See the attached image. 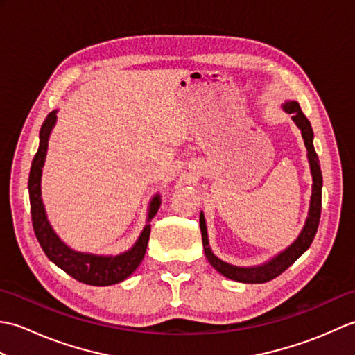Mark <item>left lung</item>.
<instances>
[{
    "label": "left lung",
    "instance_id": "obj_1",
    "mask_svg": "<svg viewBox=\"0 0 355 355\" xmlns=\"http://www.w3.org/2000/svg\"><path fill=\"white\" fill-rule=\"evenodd\" d=\"M282 110L286 114H291V120L300 130L302 134V139L306 148V157L308 163H310V171L313 177V189H311V200H310V209H308V216L305 220V224L302 230L297 235V238L293 241V243L285 247L282 252L275 254L273 258L268 259L267 262L259 263V266H252V267H239L233 266V263L225 262L218 258V256L212 252V248L209 245V236H207V225L205 220V214H200V229H201V236H202V247H205L206 258L210 262L218 273L223 276L232 279V281L243 282V284H263L268 282L271 279L277 277L281 273L288 268L291 263L296 262L300 256H302L308 248H310L313 239L315 236V232L319 227V220H320V210H322V171H320V163L319 157L314 150V132L310 120H308L302 110H300L299 103L296 101H285L282 103Z\"/></svg>",
    "mask_w": 355,
    "mask_h": 355
}]
</instances>
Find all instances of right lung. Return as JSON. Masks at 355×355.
<instances>
[{
	"label": "right lung",
	"mask_w": 355,
	"mask_h": 355,
	"mask_svg": "<svg viewBox=\"0 0 355 355\" xmlns=\"http://www.w3.org/2000/svg\"><path fill=\"white\" fill-rule=\"evenodd\" d=\"M58 110L51 111L44 120L40 131V148L32 162L28 175V197H30V210H32V223L35 235L40 241L44 253L47 258L64 270L67 275L76 279L79 282L96 286L114 285L130 277L140 262L145 258L148 241L150 235L149 221L157 215L162 205L160 193H155L149 202L146 225L140 232V235L131 248L119 254H96L88 252L74 250L69 244H65L58 235L45 212L42 197H41V178L42 168L47 157L49 140L53 128L58 120Z\"/></svg>",
	"instance_id": "add662e5"
}]
</instances>
